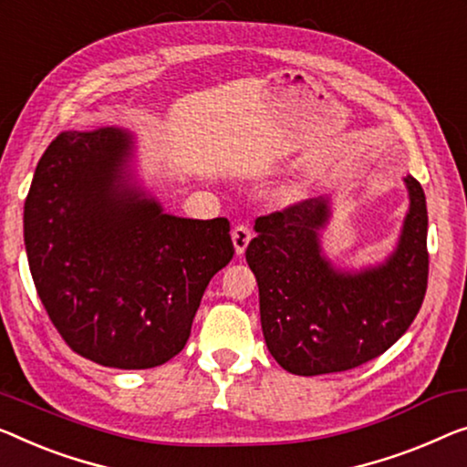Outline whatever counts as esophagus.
Returning a JSON list of instances; mask_svg holds the SVG:
<instances>
[{
	"mask_svg": "<svg viewBox=\"0 0 467 467\" xmlns=\"http://www.w3.org/2000/svg\"><path fill=\"white\" fill-rule=\"evenodd\" d=\"M252 228L247 224H239L233 228V243H234V252L236 255H243L245 254V249L249 245V241H252Z\"/></svg>",
	"mask_w": 467,
	"mask_h": 467,
	"instance_id": "1",
	"label": "esophagus"
}]
</instances>
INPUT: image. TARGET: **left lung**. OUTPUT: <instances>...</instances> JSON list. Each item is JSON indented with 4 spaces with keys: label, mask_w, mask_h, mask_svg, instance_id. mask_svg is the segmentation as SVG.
I'll return each instance as SVG.
<instances>
[{
    "label": "left lung",
    "mask_w": 467,
    "mask_h": 467,
    "mask_svg": "<svg viewBox=\"0 0 467 467\" xmlns=\"http://www.w3.org/2000/svg\"><path fill=\"white\" fill-rule=\"evenodd\" d=\"M399 247L386 264L342 275L321 257L325 199H304L255 220L247 264L260 287V318L270 354L285 371H348L384 354L413 323L428 287V210L415 178Z\"/></svg>",
    "instance_id": "obj_1"
}]
</instances>
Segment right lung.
I'll return each mask as SVG.
<instances>
[{"mask_svg": "<svg viewBox=\"0 0 467 467\" xmlns=\"http://www.w3.org/2000/svg\"><path fill=\"white\" fill-rule=\"evenodd\" d=\"M119 130L60 131L25 201V247L56 331L115 368L167 363L191 336L212 276L233 260L226 218L167 215L123 184Z\"/></svg>", "mask_w": 467, "mask_h": 467, "instance_id": "add662e5", "label": "right lung"}]
</instances>
